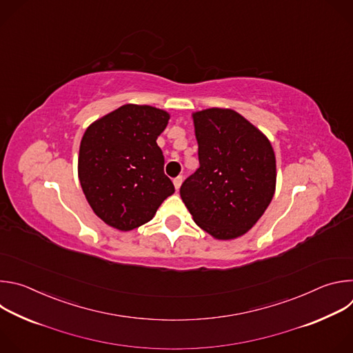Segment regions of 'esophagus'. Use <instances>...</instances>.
Masks as SVG:
<instances>
[{"label": "esophagus", "instance_id": "1", "mask_svg": "<svg viewBox=\"0 0 353 353\" xmlns=\"http://www.w3.org/2000/svg\"><path fill=\"white\" fill-rule=\"evenodd\" d=\"M181 183H183V176H177V177H174V179H173V184H174L176 190H179V188H180Z\"/></svg>", "mask_w": 353, "mask_h": 353}]
</instances>
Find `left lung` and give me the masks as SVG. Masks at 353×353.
<instances>
[{"instance_id": "obj_1", "label": "left lung", "mask_w": 353, "mask_h": 353, "mask_svg": "<svg viewBox=\"0 0 353 353\" xmlns=\"http://www.w3.org/2000/svg\"><path fill=\"white\" fill-rule=\"evenodd\" d=\"M192 119L199 168L181 184V199L201 229L221 240L239 237L256 225L274 196V149L233 110L207 109Z\"/></svg>"}]
</instances>
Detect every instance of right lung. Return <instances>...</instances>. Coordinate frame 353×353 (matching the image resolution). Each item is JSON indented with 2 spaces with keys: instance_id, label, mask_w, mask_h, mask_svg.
Segmentation results:
<instances>
[{
  "instance_id": "1",
  "label": "right lung",
  "mask_w": 353,
  "mask_h": 353,
  "mask_svg": "<svg viewBox=\"0 0 353 353\" xmlns=\"http://www.w3.org/2000/svg\"><path fill=\"white\" fill-rule=\"evenodd\" d=\"M170 116L152 106L124 105L85 131L78 159L81 187L93 212L119 230H132L174 192L157 139Z\"/></svg>"
}]
</instances>
